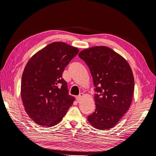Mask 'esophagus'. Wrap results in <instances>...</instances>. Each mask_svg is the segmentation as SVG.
Returning a JSON list of instances; mask_svg holds the SVG:
<instances>
[{"mask_svg": "<svg viewBox=\"0 0 156 156\" xmlns=\"http://www.w3.org/2000/svg\"><path fill=\"white\" fill-rule=\"evenodd\" d=\"M84 96V93H80V94L79 95V96H77L76 97V99H77V101H80V99H81V98H82V97H83Z\"/></svg>", "mask_w": 156, "mask_h": 156, "instance_id": "34e87169", "label": "esophagus"}]
</instances>
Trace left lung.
Wrapping results in <instances>:
<instances>
[{"label": "left lung", "mask_w": 156, "mask_h": 156, "mask_svg": "<svg viewBox=\"0 0 156 156\" xmlns=\"http://www.w3.org/2000/svg\"><path fill=\"white\" fill-rule=\"evenodd\" d=\"M79 57L89 67L95 87V110L88 116L99 130L115 127L128 111L134 90L131 68L122 55L105 46L83 50Z\"/></svg>", "instance_id": "8db88e82"}]
</instances>
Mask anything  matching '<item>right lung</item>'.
<instances>
[{
	"label": "right lung",
	"mask_w": 156,
	"mask_h": 156,
	"mask_svg": "<svg viewBox=\"0 0 156 156\" xmlns=\"http://www.w3.org/2000/svg\"><path fill=\"white\" fill-rule=\"evenodd\" d=\"M79 50L64 42H53L33 55L22 77L21 97L25 111L36 123L52 127L59 123L73 104L65 68Z\"/></svg>",
	"instance_id": "obj_1"
}]
</instances>
